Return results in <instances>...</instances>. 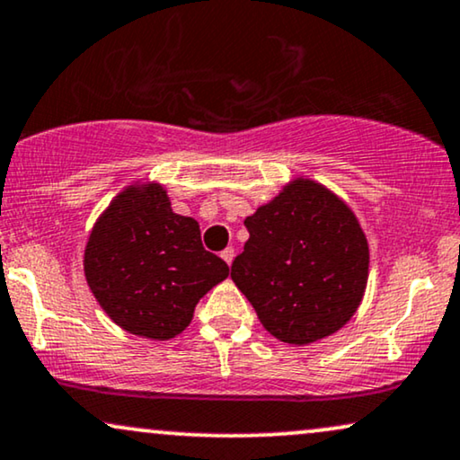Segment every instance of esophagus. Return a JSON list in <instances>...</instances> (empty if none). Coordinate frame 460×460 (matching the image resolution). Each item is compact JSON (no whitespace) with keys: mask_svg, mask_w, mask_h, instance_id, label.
I'll list each match as a JSON object with an SVG mask.
<instances>
[{"mask_svg":"<svg viewBox=\"0 0 460 460\" xmlns=\"http://www.w3.org/2000/svg\"><path fill=\"white\" fill-rule=\"evenodd\" d=\"M220 257H223V261H225L226 265H231V263H234V257H235L234 248H225L223 252H220Z\"/></svg>","mask_w":460,"mask_h":460,"instance_id":"esophagus-1","label":"esophagus"}]
</instances>
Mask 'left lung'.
<instances>
[{
    "instance_id": "left-lung-1",
    "label": "left lung",
    "mask_w": 460,
    "mask_h": 460,
    "mask_svg": "<svg viewBox=\"0 0 460 460\" xmlns=\"http://www.w3.org/2000/svg\"><path fill=\"white\" fill-rule=\"evenodd\" d=\"M231 280L273 337L305 346L350 321L367 287L369 246L340 197L297 178L243 220Z\"/></svg>"
}]
</instances>
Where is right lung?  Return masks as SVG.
Wrapping results in <instances>:
<instances>
[{
    "mask_svg": "<svg viewBox=\"0 0 460 460\" xmlns=\"http://www.w3.org/2000/svg\"><path fill=\"white\" fill-rule=\"evenodd\" d=\"M84 276L119 327L170 340L189 327L197 301L229 276V267L203 248L195 218L172 210L161 184H133L93 226Z\"/></svg>",
    "mask_w": 460,
    "mask_h": 460,
    "instance_id": "obj_1",
    "label": "right lung"
}]
</instances>
